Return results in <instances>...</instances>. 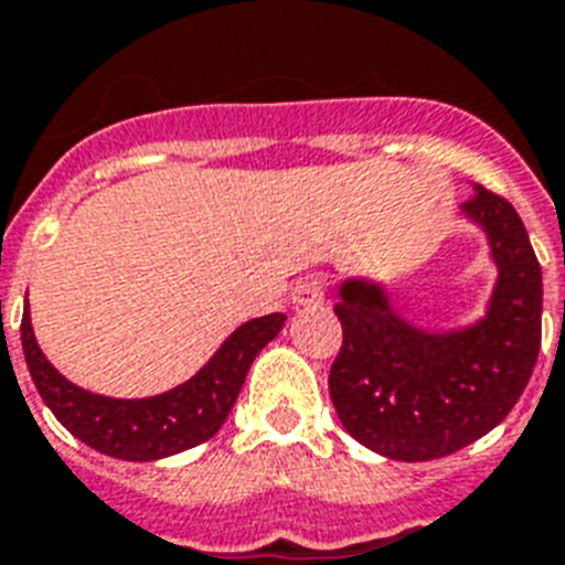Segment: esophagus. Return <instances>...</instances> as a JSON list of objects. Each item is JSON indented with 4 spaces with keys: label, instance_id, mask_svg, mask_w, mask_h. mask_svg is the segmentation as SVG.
Listing matches in <instances>:
<instances>
[{
    "label": "esophagus",
    "instance_id": "34e87169",
    "mask_svg": "<svg viewBox=\"0 0 565 565\" xmlns=\"http://www.w3.org/2000/svg\"><path fill=\"white\" fill-rule=\"evenodd\" d=\"M324 292H328V281L319 278V275H307V278H301V281L292 287V305H319L324 298Z\"/></svg>",
    "mask_w": 565,
    "mask_h": 565
}]
</instances>
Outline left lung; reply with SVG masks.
Masks as SVG:
<instances>
[{
    "instance_id": "left-lung-1",
    "label": "left lung",
    "mask_w": 565,
    "mask_h": 565,
    "mask_svg": "<svg viewBox=\"0 0 565 565\" xmlns=\"http://www.w3.org/2000/svg\"><path fill=\"white\" fill-rule=\"evenodd\" d=\"M461 209L484 226L499 264L479 324L424 333L365 281H348L333 305L342 348L330 365V401L348 435L394 461H433L488 435L516 406L540 354L543 273L520 214L481 185Z\"/></svg>"
}]
</instances>
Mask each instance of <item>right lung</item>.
<instances>
[{
  "label": "right lung",
  "instance_id": "1",
  "mask_svg": "<svg viewBox=\"0 0 565 565\" xmlns=\"http://www.w3.org/2000/svg\"><path fill=\"white\" fill-rule=\"evenodd\" d=\"M284 322V313H269L241 324L211 356L209 365L200 369V374L171 392L145 401L100 397L68 383L36 345L29 307L22 313L20 330L36 392L68 433L104 456L156 461L209 441L217 433L235 406L246 371L260 354V348L278 337Z\"/></svg>",
  "mask_w": 565,
  "mask_h": 565
}]
</instances>
